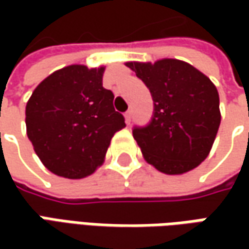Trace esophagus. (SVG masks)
Here are the masks:
<instances>
[{
  "label": "esophagus",
  "mask_w": 249,
  "mask_h": 249,
  "mask_svg": "<svg viewBox=\"0 0 249 249\" xmlns=\"http://www.w3.org/2000/svg\"><path fill=\"white\" fill-rule=\"evenodd\" d=\"M124 120H126V124L129 126L130 122H131V110H127V112L124 113Z\"/></svg>",
  "instance_id": "obj_1"
}]
</instances>
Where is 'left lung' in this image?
I'll use <instances>...</instances> for the list:
<instances>
[{"label":"left lung","mask_w":249,"mask_h":249,"mask_svg":"<svg viewBox=\"0 0 249 249\" xmlns=\"http://www.w3.org/2000/svg\"><path fill=\"white\" fill-rule=\"evenodd\" d=\"M145 83L154 98V118L133 130L144 159L165 175H184L209 155L220 126L219 92L193 65L163 58L124 63Z\"/></svg>","instance_id":"1"}]
</instances>
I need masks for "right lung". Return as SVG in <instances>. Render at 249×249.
I'll use <instances>...</instances> for the list:
<instances>
[{"label": "right lung", "mask_w": 249, "mask_h": 249, "mask_svg": "<svg viewBox=\"0 0 249 249\" xmlns=\"http://www.w3.org/2000/svg\"><path fill=\"white\" fill-rule=\"evenodd\" d=\"M105 68L69 65L45 77L26 104V133L56 176L84 178L104 163L110 140L126 127L102 87Z\"/></svg>", "instance_id": "right-lung-1"}]
</instances>
